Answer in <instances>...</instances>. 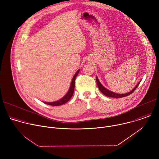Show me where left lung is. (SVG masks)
I'll return each instance as SVG.
<instances>
[{
    "mask_svg": "<svg viewBox=\"0 0 159 159\" xmlns=\"http://www.w3.org/2000/svg\"><path fill=\"white\" fill-rule=\"evenodd\" d=\"M96 82H97V84H98V86L100 90V91L103 94H104L105 96H107V97H111V98H124V97H126V96H128L129 95H130L131 93H133L134 90L137 89V87L139 86V85L140 84V82L139 83H138V84L135 86V87L131 90V91H130L129 93H126V94H116V93H115L113 92H111L110 91V90H107V89H106L104 87H103V85L100 83L99 80H98V77H96Z\"/></svg>",
    "mask_w": 159,
    "mask_h": 159,
    "instance_id": "obj_1",
    "label": "left lung"
}]
</instances>
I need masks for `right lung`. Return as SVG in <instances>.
Returning <instances> with one entry per match:
<instances>
[{"label": "right lung", "mask_w": 159, "mask_h": 159, "mask_svg": "<svg viewBox=\"0 0 159 159\" xmlns=\"http://www.w3.org/2000/svg\"><path fill=\"white\" fill-rule=\"evenodd\" d=\"M79 72V70L76 72V74H75V75L74 76L72 82H71V85H70V89L69 90V92L67 93V94L63 98H61L60 100L56 101V102H44V103L48 104V105H51V106H60L61 104H63L65 103H66V102L69 101L70 100V99L72 97L74 92V88H75V78L77 76Z\"/></svg>", "instance_id": "1"}]
</instances>
